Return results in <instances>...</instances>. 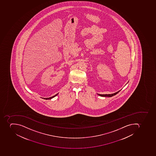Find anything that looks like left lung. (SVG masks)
<instances>
[{
	"label": "left lung",
	"instance_id": "left-lung-1",
	"mask_svg": "<svg viewBox=\"0 0 156 156\" xmlns=\"http://www.w3.org/2000/svg\"><path fill=\"white\" fill-rule=\"evenodd\" d=\"M119 91H118V92H116V93H115L114 94H98L99 96H101V97H112L113 96H115V94H117L119 92Z\"/></svg>",
	"mask_w": 156,
	"mask_h": 156
}]
</instances>
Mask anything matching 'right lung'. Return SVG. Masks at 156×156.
<instances>
[{"label": "right lung", "mask_w": 156, "mask_h": 156, "mask_svg": "<svg viewBox=\"0 0 156 156\" xmlns=\"http://www.w3.org/2000/svg\"><path fill=\"white\" fill-rule=\"evenodd\" d=\"M58 94H55V96H53V97H50V98H44V99H51V98H54V97H55V96H57V95H58Z\"/></svg>", "instance_id": "1"}]
</instances>
